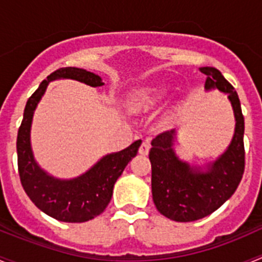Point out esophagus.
Masks as SVG:
<instances>
[{
	"instance_id": "esophagus-1",
	"label": "esophagus",
	"mask_w": 262,
	"mask_h": 262,
	"mask_svg": "<svg viewBox=\"0 0 262 262\" xmlns=\"http://www.w3.org/2000/svg\"><path fill=\"white\" fill-rule=\"evenodd\" d=\"M149 148H151L149 142H148V140H144V142L142 143V145H140V148H139V154L145 156V155H148V152H149Z\"/></svg>"
}]
</instances>
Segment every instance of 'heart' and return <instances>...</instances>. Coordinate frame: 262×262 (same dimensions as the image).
Returning <instances> with one entry per match:
<instances>
[{"label": "heart", "mask_w": 262, "mask_h": 262, "mask_svg": "<svg viewBox=\"0 0 262 262\" xmlns=\"http://www.w3.org/2000/svg\"><path fill=\"white\" fill-rule=\"evenodd\" d=\"M163 89L160 88H142L134 90L127 99V106L133 111H143L154 107L163 97Z\"/></svg>", "instance_id": "1"}]
</instances>
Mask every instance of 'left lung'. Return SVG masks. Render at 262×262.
<instances>
[{
	"mask_svg": "<svg viewBox=\"0 0 262 262\" xmlns=\"http://www.w3.org/2000/svg\"><path fill=\"white\" fill-rule=\"evenodd\" d=\"M205 90L227 94L235 117V133L226 151L203 166L190 165L174 151L176 129L152 140V198L160 214L174 222H194L212 214L230 200L244 173V117L236 90L212 67H202Z\"/></svg>",
	"mask_w": 262,
	"mask_h": 262,
	"instance_id": "obj_1",
	"label": "left lung"
}]
</instances>
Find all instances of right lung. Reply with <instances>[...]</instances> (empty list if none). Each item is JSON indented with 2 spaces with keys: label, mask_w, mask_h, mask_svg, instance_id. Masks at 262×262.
Wrapping results in <instances>:
<instances>
[{
  "label": "right lung",
  "mask_w": 262,
  "mask_h": 262,
  "mask_svg": "<svg viewBox=\"0 0 262 262\" xmlns=\"http://www.w3.org/2000/svg\"><path fill=\"white\" fill-rule=\"evenodd\" d=\"M60 78H71L93 88L105 85L98 75L75 67L57 69L47 80L41 81L35 93L27 101L22 124L18 129V170L23 189L39 210L60 222L82 223L105 211L110 203L115 182L127 164L136 156L142 140H136L119 152L105 155L78 177L64 180L53 177L41 169L31 148L32 118L48 84Z\"/></svg>",
  "instance_id": "1"
}]
</instances>
